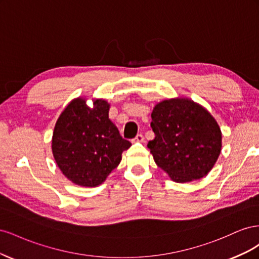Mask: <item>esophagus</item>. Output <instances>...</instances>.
<instances>
[{"instance_id":"obj_1","label":"esophagus","mask_w":259,"mask_h":259,"mask_svg":"<svg viewBox=\"0 0 259 259\" xmlns=\"http://www.w3.org/2000/svg\"><path fill=\"white\" fill-rule=\"evenodd\" d=\"M134 140H135V142H137V143H144L145 142V137H144L143 134H138V135H136Z\"/></svg>"}]
</instances>
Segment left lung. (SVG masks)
<instances>
[{
    "label": "left lung",
    "mask_w": 259,
    "mask_h": 259,
    "mask_svg": "<svg viewBox=\"0 0 259 259\" xmlns=\"http://www.w3.org/2000/svg\"><path fill=\"white\" fill-rule=\"evenodd\" d=\"M154 138L148 148L160 168L176 183L207 175L222 149V132L210 113L189 99L158 104L151 113Z\"/></svg>",
    "instance_id": "1"
}]
</instances>
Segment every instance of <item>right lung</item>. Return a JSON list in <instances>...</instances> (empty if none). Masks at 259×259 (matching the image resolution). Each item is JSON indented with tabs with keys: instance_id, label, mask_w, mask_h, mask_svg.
Here are the masks:
<instances>
[{
	"instance_id": "1",
	"label": "right lung",
	"mask_w": 259,
	"mask_h": 259,
	"mask_svg": "<svg viewBox=\"0 0 259 259\" xmlns=\"http://www.w3.org/2000/svg\"><path fill=\"white\" fill-rule=\"evenodd\" d=\"M106 100L94 101V108L76 98L65 109L55 125L52 140L54 158L72 183L96 187L119 165L122 152L131 147L109 119Z\"/></svg>"
}]
</instances>
